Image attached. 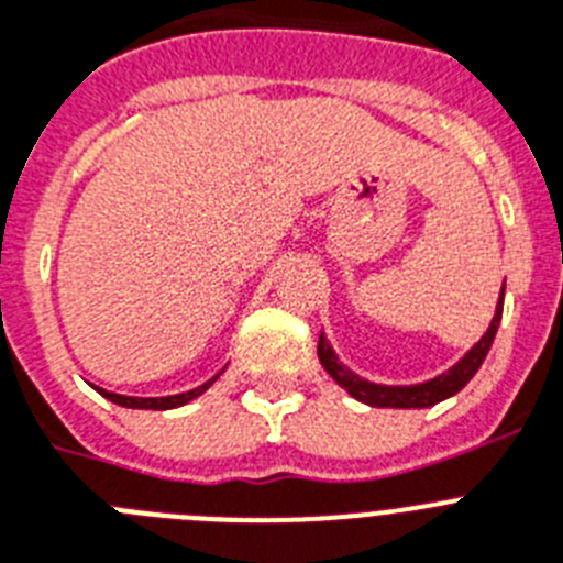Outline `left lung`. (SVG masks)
Masks as SVG:
<instances>
[{"label":"left lung","instance_id":"left-lung-1","mask_svg":"<svg viewBox=\"0 0 563 563\" xmlns=\"http://www.w3.org/2000/svg\"><path fill=\"white\" fill-rule=\"evenodd\" d=\"M500 311H504V291H500L498 311H495L493 323H489L484 338H481L470 352H466L464 361L455 363L450 372H443V375H438L434 380H427V384L377 386V384H369V380H361V377L352 375V372H349L338 357H334L332 346L325 343V338H320L318 343V357L320 363H323V369L329 372V375H332L334 380H338L349 395H352V398L363 400V404L384 406V409H423V406H434V404H441V400L452 398L455 391H461L466 384H470L472 375L481 369V363H484L489 346H493L495 332H498V323H500Z\"/></svg>","mask_w":563,"mask_h":563}]
</instances>
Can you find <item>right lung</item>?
<instances>
[{
    "instance_id": "add662e5",
    "label": "right lung",
    "mask_w": 563,
    "mask_h": 563,
    "mask_svg": "<svg viewBox=\"0 0 563 563\" xmlns=\"http://www.w3.org/2000/svg\"><path fill=\"white\" fill-rule=\"evenodd\" d=\"M214 380L217 377H211L209 384L197 386V389L191 391H183V395H168V398H129V395H113V391H106V389H99V391H102L108 400H113L117 406H125V409H177V406L188 404V400H194L197 395H202V391L209 389Z\"/></svg>"
}]
</instances>
